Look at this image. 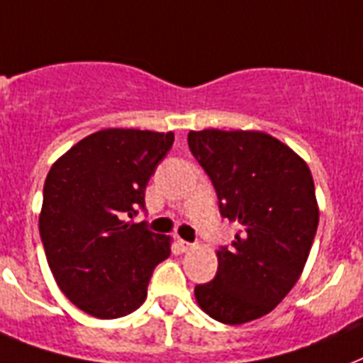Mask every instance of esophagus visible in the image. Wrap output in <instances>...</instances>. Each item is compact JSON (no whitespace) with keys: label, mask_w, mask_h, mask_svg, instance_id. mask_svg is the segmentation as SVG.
I'll list each match as a JSON object with an SVG mask.
<instances>
[{"label":"esophagus","mask_w":363,"mask_h":363,"mask_svg":"<svg viewBox=\"0 0 363 363\" xmlns=\"http://www.w3.org/2000/svg\"><path fill=\"white\" fill-rule=\"evenodd\" d=\"M178 246H179V250H182V252H189V250L195 248V244L187 242V240H182V238L178 240Z\"/></svg>","instance_id":"obj_1"}]
</instances>
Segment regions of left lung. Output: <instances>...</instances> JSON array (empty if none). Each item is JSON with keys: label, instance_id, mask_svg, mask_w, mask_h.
Here are the masks:
<instances>
[{"label": "left lung", "instance_id": "8db88e82", "mask_svg": "<svg viewBox=\"0 0 363 363\" xmlns=\"http://www.w3.org/2000/svg\"><path fill=\"white\" fill-rule=\"evenodd\" d=\"M189 150L212 179L221 218L240 225L218 250V272L195 286L213 320L244 324L277 307L299 280L318 229L313 174L265 132H189Z\"/></svg>", "mask_w": 363, "mask_h": 363}]
</instances>
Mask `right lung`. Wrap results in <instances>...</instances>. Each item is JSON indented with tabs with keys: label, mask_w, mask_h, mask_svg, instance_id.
Listing matches in <instances>:
<instances>
[{
	"label": "right lung",
	"mask_w": 363,
	"mask_h": 363,
	"mask_svg": "<svg viewBox=\"0 0 363 363\" xmlns=\"http://www.w3.org/2000/svg\"><path fill=\"white\" fill-rule=\"evenodd\" d=\"M172 143L174 132L106 128L47 174L39 235L58 288L83 313L104 320L134 313L170 255L168 238L132 218L145 210L147 182Z\"/></svg>",
	"instance_id": "right-lung-1"
}]
</instances>
